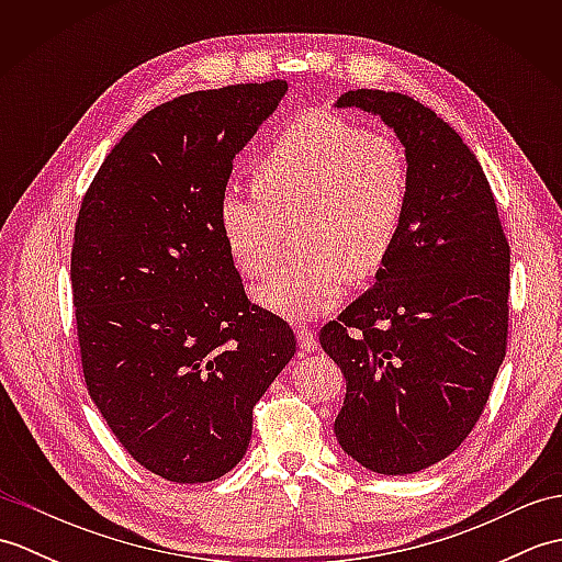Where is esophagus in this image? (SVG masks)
<instances>
[{"instance_id":"1","label":"esophagus","mask_w":562,"mask_h":562,"mask_svg":"<svg viewBox=\"0 0 562 562\" xmlns=\"http://www.w3.org/2000/svg\"><path fill=\"white\" fill-rule=\"evenodd\" d=\"M296 340H300V350H304V352H314L318 348L314 330L306 326H296Z\"/></svg>"}]
</instances>
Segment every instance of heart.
I'll list each match as a JSON object with an SVG mask.
<instances>
[{"instance_id":"b5f03b06","label":"heart","mask_w":562,"mask_h":562,"mask_svg":"<svg viewBox=\"0 0 562 562\" xmlns=\"http://www.w3.org/2000/svg\"><path fill=\"white\" fill-rule=\"evenodd\" d=\"M256 186H229L220 229L236 266L266 272L280 217L302 210V250L270 272L256 300L284 318H314L348 294L352 272L384 270L411 207L408 157L396 139L342 117L308 113L282 130L254 164Z\"/></svg>"}]
</instances>
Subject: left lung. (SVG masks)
Segmentation results:
<instances>
[{
	"label": "left lung",
	"mask_w": 562,
	"mask_h": 562,
	"mask_svg": "<svg viewBox=\"0 0 562 562\" xmlns=\"http://www.w3.org/2000/svg\"><path fill=\"white\" fill-rule=\"evenodd\" d=\"M381 115L411 169V207L376 284L321 345L345 381L340 447L364 469L405 475L461 447L507 352L509 241L475 154L405 93L357 89L338 109Z\"/></svg>",
	"instance_id": "1"
}]
</instances>
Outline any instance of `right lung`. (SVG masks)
<instances>
[{"label":"right lung","instance_id":"1","mask_svg":"<svg viewBox=\"0 0 562 562\" xmlns=\"http://www.w3.org/2000/svg\"><path fill=\"white\" fill-rule=\"evenodd\" d=\"M284 91L232 83L157 105L81 200L69 278L83 381L130 457L166 481L229 473L296 352L288 321L246 296L217 217L236 151Z\"/></svg>","mask_w":562,"mask_h":562}]
</instances>
